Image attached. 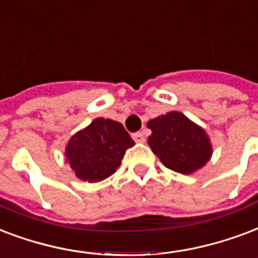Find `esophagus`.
Returning a JSON list of instances; mask_svg holds the SVG:
<instances>
[{
    "label": "esophagus",
    "instance_id": "1",
    "mask_svg": "<svg viewBox=\"0 0 258 258\" xmlns=\"http://www.w3.org/2000/svg\"><path fill=\"white\" fill-rule=\"evenodd\" d=\"M133 139L137 143H143L145 142V135L142 133H135L133 134Z\"/></svg>",
    "mask_w": 258,
    "mask_h": 258
}]
</instances>
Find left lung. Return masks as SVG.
Here are the masks:
<instances>
[{
  "mask_svg": "<svg viewBox=\"0 0 258 258\" xmlns=\"http://www.w3.org/2000/svg\"><path fill=\"white\" fill-rule=\"evenodd\" d=\"M151 130L149 145L166 168L189 174L206 165L211 143L199 125L180 112H169L147 123Z\"/></svg>",
  "mask_w": 258,
  "mask_h": 258,
  "instance_id": "1",
  "label": "left lung"
}]
</instances>
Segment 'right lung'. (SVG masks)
I'll use <instances>...</instances> for the list:
<instances>
[{
  "instance_id": "add662e5",
  "label": "right lung",
  "mask_w": 258,
  "mask_h": 258,
  "mask_svg": "<svg viewBox=\"0 0 258 258\" xmlns=\"http://www.w3.org/2000/svg\"><path fill=\"white\" fill-rule=\"evenodd\" d=\"M134 145L123 124L98 117L70 139L66 157L78 178L97 182L116 172L125 150Z\"/></svg>"
}]
</instances>
